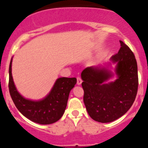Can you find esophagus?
<instances>
[{
	"mask_svg": "<svg viewBox=\"0 0 148 148\" xmlns=\"http://www.w3.org/2000/svg\"><path fill=\"white\" fill-rule=\"evenodd\" d=\"M82 80L81 79V77H79V76L77 77V84L80 85L82 84Z\"/></svg>",
	"mask_w": 148,
	"mask_h": 148,
	"instance_id": "obj_1",
	"label": "esophagus"
}]
</instances>
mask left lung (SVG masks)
Returning <instances> with one entry per match:
<instances>
[{"label":"left lung","mask_w":148,"mask_h":148,"mask_svg":"<svg viewBox=\"0 0 148 148\" xmlns=\"http://www.w3.org/2000/svg\"><path fill=\"white\" fill-rule=\"evenodd\" d=\"M119 42L118 53L110 58L117 62L116 80L105 83L113 74L100 66L87 67L81 74L85 106L90 117L98 122L109 123L119 118L136 99L138 87L136 60L129 47Z\"/></svg>","instance_id":"obj_1"}]
</instances>
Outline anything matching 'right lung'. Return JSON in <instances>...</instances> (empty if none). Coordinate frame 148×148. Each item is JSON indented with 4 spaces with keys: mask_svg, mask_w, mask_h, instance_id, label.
<instances>
[{
    "mask_svg": "<svg viewBox=\"0 0 148 148\" xmlns=\"http://www.w3.org/2000/svg\"><path fill=\"white\" fill-rule=\"evenodd\" d=\"M12 62L9 66L8 87L15 106L25 117L41 125L58 121L66 108L70 91L76 84V77H60L46 98L39 101L25 99L17 91L12 75Z\"/></svg>",
    "mask_w": 148,
    "mask_h": 148,
    "instance_id": "obj_1",
    "label": "right lung"
}]
</instances>
